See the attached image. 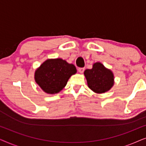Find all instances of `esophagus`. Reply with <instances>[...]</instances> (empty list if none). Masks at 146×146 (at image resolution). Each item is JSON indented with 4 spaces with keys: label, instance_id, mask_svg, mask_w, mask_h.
Instances as JSON below:
<instances>
[{
    "label": "esophagus",
    "instance_id": "34e87169",
    "mask_svg": "<svg viewBox=\"0 0 146 146\" xmlns=\"http://www.w3.org/2000/svg\"><path fill=\"white\" fill-rule=\"evenodd\" d=\"M78 72L80 74L83 73L84 71V68H79L78 69Z\"/></svg>",
    "mask_w": 146,
    "mask_h": 146
}]
</instances>
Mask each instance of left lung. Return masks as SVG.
<instances>
[{
    "label": "left lung",
    "instance_id": "8db88e82",
    "mask_svg": "<svg viewBox=\"0 0 146 146\" xmlns=\"http://www.w3.org/2000/svg\"><path fill=\"white\" fill-rule=\"evenodd\" d=\"M88 86L97 94L104 93L111 88L114 84V76L110 70L100 62H96L92 68L84 71Z\"/></svg>",
    "mask_w": 146,
    "mask_h": 146
}]
</instances>
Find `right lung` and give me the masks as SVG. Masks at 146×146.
<instances>
[{
	"mask_svg": "<svg viewBox=\"0 0 146 146\" xmlns=\"http://www.w3.org/2000/svg\"><path fill=\"white\" fill-rule=\"evenodd\" d=\"M76 72L75 66L64 60L48 59L36 70L35 80L44 92L54 94L66 86L71 76Z\"/></svg>",
	"mask_w": 146,
	"mask_h": 146,
	"instance_id": "add662e5",
	"label": "right lung"
}]
</instances>
